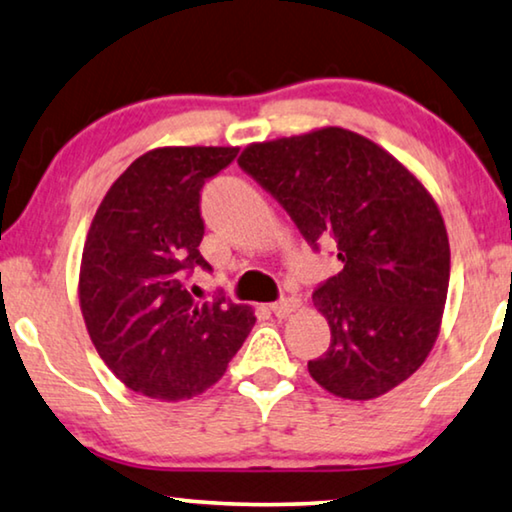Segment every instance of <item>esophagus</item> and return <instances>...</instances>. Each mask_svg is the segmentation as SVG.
Wrapping results in <instances>:
<instances>
[{"instance_id":"34e87169","label":"esophagus","mask_w":512,"mask_h":512,"mask_svg":"<svg viewBox=\"0 0 512 512\" xmlns=\"http://www.w3.org/2000/svg\"><path fill=\"white\" fill-rule=\"evenodd\" d=\"M296 308H299V301H296V299H280V301H276V303H271V312H273V315H276L278 319L289 317Z\"/></svg>"}]
</instances>
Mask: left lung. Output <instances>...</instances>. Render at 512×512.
<instances>
[{
    "label": "left lung",
    "instance_id": "left-lung-1",
    "mask_svg": "<svg viewBox=\"0 0 512 512\" xmlns=\"http://www.w3.org/2000/svg\"><path fill=\"white\" fill-rule=\"evenodd\" d=\"M239 167L280 202L312 250L342 271L312 301L331 345L310 377L347 400L379 398L421 368L444 315L451 248L425 186L368 137L329 126L250 144Z\"/></svg>",
    "mask_w": 512,
    "mask_h": 512
}]
</instances>
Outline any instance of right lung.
<instances>
[{
    "instance_id": "add662e5",
    "label": "right lung",
    "mask_w": 512,
    "mask_h": 512,
    "mask_svg": "<svg viewBox=\"0 0 512 512\" xmlns=\"http://www.w3.org/2000/svg\"><path fill=\"white\" fill-rule=\"evenodd\" d=\"M236 147H163L133 160L91 220L80 266V308L105 365L135 393L183 400L225 375L255 324L248 305L186 289L200 253V190Z\"/></svg>"
}]
</instances>
